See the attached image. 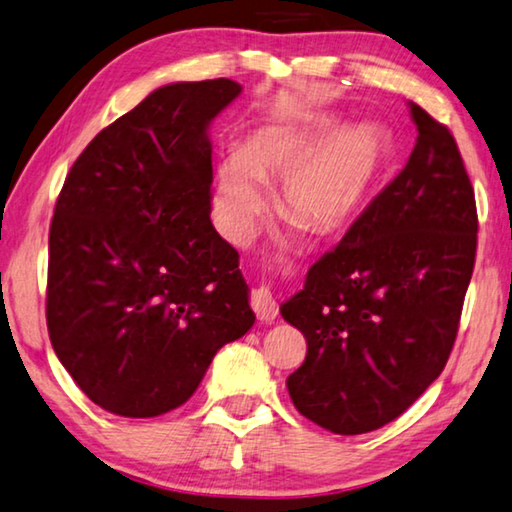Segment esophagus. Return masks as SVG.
Segmentation results:
<instances>
[{"mask_svg": "<svg viewBox=\"0 0 512 512\" xmlns=\"http://www.w3.org/2000/svg\"><path fill=\"white\" fill-rule=\"evenodd\" d=\"M251 308H254L256 317L261 322H274L276 315H279V308H276V301L272 297V292L267 288H258L251 295Z\"/></svg>", "mask_w": 512, "mask_h": 512, "instance_id": "esophagus-1", "label": "esophagus"}]
</instances>
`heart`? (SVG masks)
I'll use <instances>...</instances> for the list:
<instances>
[{
  "label": "heart",
  "mask_w": 512,
  "mask_h": 512,
  "mask_svg": "<svg viewBox=\"0 0 512 512\" xmlns=\"http://www.w3.org/2000/svg\"><path fill=\"white\" fill-rule=\"evenodd\" d=\"M385 158L388 145L374 124L340 127L331 111L263 124L245 138L240 154L217 165V224L233 245H245L270 206L265 186L283 183V213L333 236L363 213Z\"/></svg>",
  "instance_id": "obj_1"
}]
</instances>
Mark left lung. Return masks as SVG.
<instances>
[{
  "label": "left lung",
  "mask_w": 512,
  "mask_h": 512,
  "mask_svg": "<svg viewBox=\"0 0 512 512\" xmlns=\"http://www.w3.org/2000/svg\"><path fill=\"white\" fill-rule=\"evenodd\" d=\"M404 170L306 274L281 315L306 338L295 408L358 435L399 417L445 370L476 256V201L445 124L410 102Z\"/></svg>",
  "instance_id": "1"
}]
</instances>
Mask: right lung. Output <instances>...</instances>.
<instances>
[{
	"label": "right lung",
	"instance_id": "right-lung-1",
	"mask_svg": "<svg viewBox=\"0 0 512 512\" xmlns=\"http://www.w3.org/2000/svg\"><path fill=\"white\" fill-rule=\"evenodd\" d=\"M242 86L167 83L92 138L56 199L47 329L58 360L113 415L192 397L254 326L238 251L211 222L208 127Z\"/></svg>",
	"mask_w": 512,
	"mask_h": 512
}]
</instances>
